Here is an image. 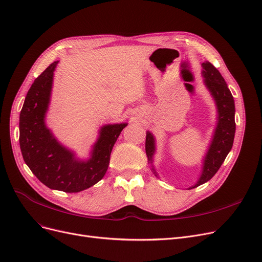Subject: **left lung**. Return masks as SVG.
Listing matches in <instances>:
<instances>
[{
    "mask_svg": "<svg viewBox=\"0 0 262 262\" xmlns=\"http://www.w3.org/2000/svg\"><path fill=\"white\" fill-rule=\"evenodd\" d=\"M201 66L204 85L215 101L217 108V123L211 144L208 146L205 157L203 158L201 175L196 183L189 189L210 181L216 174L225 161L227 155L232 148L235 134V106L231 92H230L221 73L212 63L205 61ZM145 150L148 161L151 164L152 173L158 176L152 164L154 155L156 152V140L150 131L146 132Z\"/></svg>",
    "mask_w": 262,
    "mask_h": 262,
    "instance_id": "obj_1",
    "label": "left lung"
}]
</instances>
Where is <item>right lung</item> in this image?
I'll return each instance as SVG.
<instances>
[{
	"label": "right lung",
	"instance_id": "add662e5",
	"mask_svg": "<svg viewBox=\"0 0 262 262\" xmlns=\"http://www.w3.org/2000/svg\"><path fill=\"white\" fill-rule=\"evenodd\" d=\"M58 61L51 63L29 89L19 118V143L24 160L37 179L50 189L79 192L96 185L105 175L113 146L127 122L104 124L90 157L78 159L62 145L46 125Z\"/></svg>",
	"mask_w": 262,
	"mask_h": 262
}]
</instances>
